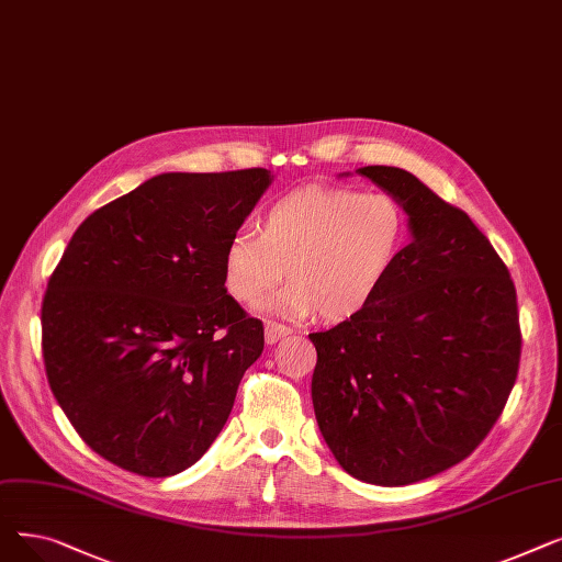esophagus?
<instances>
[{"label":"esophagus","instance_id":"esophagus-1","mask_svg":"<svg viewBox=\"0 0 562 562\" xmlns=\"http://www.w3.org/2000/svg\"><path fill=\"white\" fill-rule=\"evenodd\" d=\"M263 335H266V344H276V341H280L282 337L291 335V328H286L284 323H278V321H266Z\"/></svg>","mask_w":562,"mask_h":562}]
</instances>
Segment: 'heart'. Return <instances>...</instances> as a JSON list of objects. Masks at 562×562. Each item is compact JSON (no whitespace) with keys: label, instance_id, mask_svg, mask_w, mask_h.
<instances>
[{"label":"heart","instance_id":"obj_1","mask_svg":"<svg viewBox=\"0 0 562 562\" xmlns=\"http://www.w3.org/2000/svg\"><path fill=\"white\" fill-rule=\"evenodd\" d=\"M259 234H234L223 252V282L255 305L284 280L271 307L341 323L362 314L394 273L407 241V214L390 193L305 187L259 216Z\"/></svg>","mask_w":562,"mask_h":562}]
</instances>
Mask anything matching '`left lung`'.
<instances>
[{
	"label": "left lung",
	"instance_id": "left-lung-1",
	"mask_svg": "<svg viewBox=\"0 0 562 562\" xmlns=\"http://www.w3.org/2000/svg\"><path fill=\"white\" fill-rule=\"evenodd\" d=\"M409 216L412 241L375 301L312 333L323 439L358 481L409 485L471 456L515 387V282L462 210L394 166L358 170Z\"/></svg>",
	"mask_w": 562,
	"mask_h": 562
}]
</instances>
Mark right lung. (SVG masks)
Instances as JSON below:
<instances>
[{"instance_id": "right-lung-1", "label": "right lung", "mask_w": 562, "mask_h": 562, "mask_svg": "<svg viewBox=\"0 0 562 562\" xmlns=\"http://www.w3.org/2000/svg\"><path fill=\"white\" fill-rule=\"evenodd\" d=\"M266 168L164 172L88 216L43 299L54 398L104 460L147 479L195 464L223 430L263 323L223 282V252Z\"/></svg>"}]
</instances>
